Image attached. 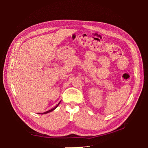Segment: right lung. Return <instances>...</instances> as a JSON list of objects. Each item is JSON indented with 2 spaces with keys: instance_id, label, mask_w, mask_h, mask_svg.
Wrapping results in <instances>:
<instances>
[{
  "instance_id": "obj_1",
  "label": "right lung",
  "mask_w": 148,
  "mask_h": 148,
  "mask_svg": "<svg viewBox=\"0 0 148 148\" xmlns=\"http://www.w3.org/2000/svg\"><path fill=\"white\" fill-rule=\"evenodd\" d=\"M60 102L58 103V105L57 106H55V108H53V109H51V110H49V111H46V112H43V113H42V114H41V113H40V114H47V113H48V112H51V111H53V110H55L56 108H57V107L58 106V105L60 104Z\"/></svg>"
}]
</instances>
